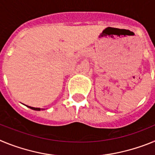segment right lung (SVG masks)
<instances>
[{
  "instance_id": "right-lung-1",
  "label": "right lung",
  "mask_w": 155,
  "mask_h": 155,
  "mask_svg": "<svg viewBox=\"0 0 155 155\" xmlns=\"http://www.w3.org/2000/svg\"><path fill=\"white\" fill-rule=\"evenodd\" d=\"M27 107H28L29 109H33V110H36V111H40V110H43V109H40V108H35V107H31V106H28L26 105Z\"/></svg>"
}]
</instances>
